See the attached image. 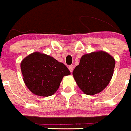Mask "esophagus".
I'll return each instance as SVG.
<instances>
[{
	"label": "esophagus",
	"instance_id": "34e87169",
	"mask_svg": "<svg viewBox=\"0 0 131 131\" xmlns=\"http://www.w3.org/2000/svg\"><path fill=\"white\" fill-rule=\"evenodd\" d=\"M74 69V66H73V65H71V66H69V71H71V72H72L73 70Z\"/></svg>",
	"mask_w": 131,
	"mask_h": 131
}]
</instances>
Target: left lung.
<instances>
[{
	"mask_svg": "<svg viewBox=\"0 0 131 131\" xmlns=\"http://www.w3.org/2000/svg\"><path fill=\"white\" fill-rule=\"evenodd\" d=\"M115 60L106 52L84 54L73 71L79 87L86 94L94 95L102 91L112 79Z\"/></svg>",
	"mask_w": 131,
	"mask_h": 131,
	"instance_id": "8db88e82",
	"label": "left lung"
}]
</instances>
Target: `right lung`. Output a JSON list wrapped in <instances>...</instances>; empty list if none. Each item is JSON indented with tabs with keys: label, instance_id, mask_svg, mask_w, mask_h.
Instances as JSON below:
<instances>
[{
	"label": "right lung",
	"instance_id": "1",
	"mask_svg": "<svg viewBox=\"0 0 131 131\" xmlns=\"http://www.w3.org/2000/svg\"><path fill=\"white\" fill-rule=\"evenodd\" d=\"M21 70L27 87L36 95L49 96L58 89L63 76L70 71L54 58L34 52L22 60Z\"/></svg>",
	"mask_w": 131,
	"mask_h": 131
}]
</instances>
